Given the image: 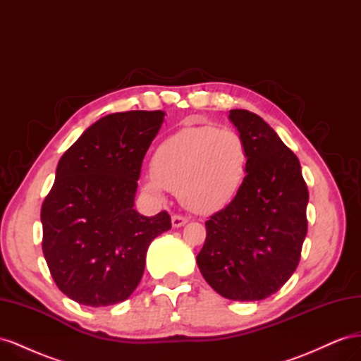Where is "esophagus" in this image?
<instances>
[{"label":"esophagus","mask_w":361,"mask_h":361,"mask_svg":"<svg viewBox=\"0 0 361 361\" xmlns=\"http://www.w3.org/2000/svg\"><path fill=\"white\" fill-rule=\"evenodd\" d=\"M187 223H188L187 216H182V215H173L171 216L173 227H182L183 224H187Z\"/></svg>","instance_id":"esophagus-1"}]
</instances>
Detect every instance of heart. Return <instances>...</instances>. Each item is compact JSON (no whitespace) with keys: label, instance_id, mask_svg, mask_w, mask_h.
I'll use <instances>...</instances> for the list:
<instances>
[{"label":"heart","instance_id":"b5f03b06","mask_svg":"<svg viewBox=\"0 0 361 361\" xmlns=\"http://www.w3.org/2000/svg\"><path fill=\"white\" fill-rule=\"evenodd\" d=\"M247 167L248 149L236 130L183 128L157 147L146 188L158 197L162 190L178 192L188 209L211 214L233 200Z\"/></svg>","mask_w":361,"mask_h":361}]
</instances>
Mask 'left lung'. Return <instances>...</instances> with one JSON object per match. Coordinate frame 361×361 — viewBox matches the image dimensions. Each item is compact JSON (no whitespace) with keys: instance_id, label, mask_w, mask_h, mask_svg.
Segmentation results:
<instances>
[{"instance_id":"obj_1","label":"left lung","mask_w":361,"mask_h":361,"mask_svg":"<svg viewBox=\"0 0 361 361\" xmlns=\"http://www.w3.org/2000/svg\"><path fill=\"white\" fill-rule=\"evenodd\" d=\"M228 118L248 149L247 176L235 199L204 223L197 265L221 297L257 301L298 267L309 190L297 155L264 118L247 110H231Z\"/></svg>"}]
</instances>
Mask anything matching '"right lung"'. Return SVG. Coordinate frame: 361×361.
<instances>
[{"instance_id": "right-lung-1", "label": "right lung", "mask_w": 361, "mask_h": 361, "mask_svg": "<svg viewBox=\"0 0 361 361\" xmlns=\"http://www.w3.org/2000/svg\"><path fill=\"white\" fill-rule=\"evenodd\" d=\"M164 114H108L59 161L42 204V250L59 289L78 304L104 307L129 298L150 243L171 228L166 211L145 216L134 209L141 164Z\"/></svg>"}]
</instances>
